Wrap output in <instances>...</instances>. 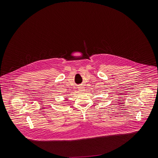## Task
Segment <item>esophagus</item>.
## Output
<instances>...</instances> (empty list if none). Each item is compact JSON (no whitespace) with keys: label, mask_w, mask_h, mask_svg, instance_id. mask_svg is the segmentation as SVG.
<instances>
[{"label":"esophagus","mask_w":158,"mask_h":158,"mask_svg":"<svg viewBox=\"0 0 158 158\" xmlns=\"http://www.w3.org/2000/svg\"><path fill=\"white\" fill-rule=\"evenodd\" d=\"M78 90H80V92H83L85 90V87L83 86H80L79 88H78Z\"/></svg>","instance_id":"obj_1"}]
</instances>
